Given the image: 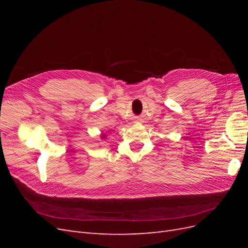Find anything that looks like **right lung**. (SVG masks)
Returning <instances> with one entry per match:
<instances>
[{
	"instance_id": "right-lung-1",
	"label": "right lung",
	"mask_w": 248,
	"mask_h": 248,
	"mask_svg": "<svg viewBox=\"0 0 248 248\" xmlns=\"http://www.w3.org/2000/svg\"><path fill=\"white\" fill-rule=\"evenodd\" d=\"M107 136H106V134H102V139H104V138H106Z\"/></svg>"
}]
</instances>
